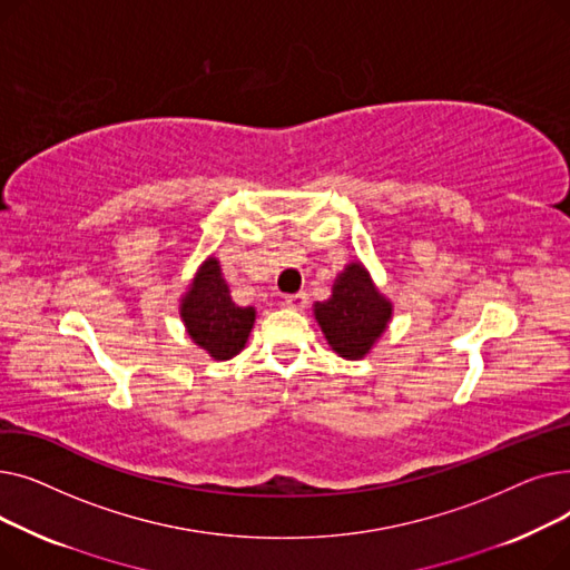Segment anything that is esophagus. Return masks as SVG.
I'll return each mask as SVG.
<instances>
[{"mask_svg":"<svg viewBox=\"0 0 570 570\" xmlns=\"http://www.w3.org/2000/svg\"><path fill=\"white\" fill-rule=\"evenodd\" d=\"M284 305H286L288 309L303 312V309H307V305H309V295H307V293H293V295H286V297H284Z\"/></svg>","mask_w":570,"mask_h":570,"instance_id":"obj_1","label":"esophagus"}]
</instances>
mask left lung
I'll return each instance as SVG.
<instances>
[{"mask_svg": "<svg viewBox=\"0 0 570 570\" xmlns=\"http://www.w3.org/2000/svg\"><path fill=\"white\" fill-rule=\"evenodd\" d=\"M393 303L361 261L344 265L327 301L314 303V318L327 346L344 361H363L393 321Z\"/></svg>", "mask_w": 570, "mask_h": 570, "instance_id": "obj_1", "label": "left lung"}]
</instances>
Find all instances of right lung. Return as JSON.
<instances>
[{
    "label": "right lung",
    "mask_w": 570,
    "mask_h": 570,
    "mask_svg": "<svg viewBox=\"0 0 570 570\" xmlns=\"http://www.w3.org/2000/svg\"><path fill=\"white\" fill-rule=\"evenodd\" d=\"M179 318L196 346L213 361H230L247 346L256 321V307L233 303L219 258L207 256L179 301Z\"/></svg>",
    "instance_id": "1"
}]
</instances>
